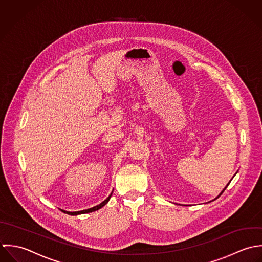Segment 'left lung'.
Listing matches in <instances>:
<instances>
[{
    "label": "left lung",
    "mask_w": 262,
    "mask_h": 262,
    "mask_svg": "<svg viewBox=\"0 0 262 262\" xmlns=\"http://www.w3.org/2000/svg\"><path fill=\"white\" fill-rule=\"evenodd\" d=\"M236 174H237V172H236ZM236 174H235V175H236ZM235 175H234V176H235ZM234 176H233V177H234ZM230 182H231V180H230V181H229V183H228V184H227V185H226V186H225V188H224V189H223V190H222V191H221V193H220V194H219V195H217V196H216V198H215V199H214V200H216V199H217V198H220V196H221V194H222V193H223V192H224V191H225V189H226V188H227V186H228V185H229V184H230ZM214 200H212V201H214Z\"/></svg>",
    "instance_id": "8db88e82"
}]
</instances>
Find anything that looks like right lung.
<instances>
[{
  "mask_svg": "<svg viewBox=\"0 0 262 262\" xmlns=\"http://www.w3.org/2000/svg\"><path fill=\"white\" fill-rule=\"evenodd\" d=\"M112 192H113V190H112ZM112 192L110 193V195L105 200L104 202H102L101 204H99L98 206H95V207H93V208H90V209H83V210H79V211H67V210H63V209H60L61 211H63L64 213H68V214H71V215H77V214H81V213H87V212H92V211H95V210H98L99 209H101V208H103L105 205L109 202V200H110V198H111V195H112Z\"/></svg>",
  "mask_w": 262,
  "mask_h": 262,
  "instance_id": "add662e5",
  "label": "right lung"
}]
</instances>
